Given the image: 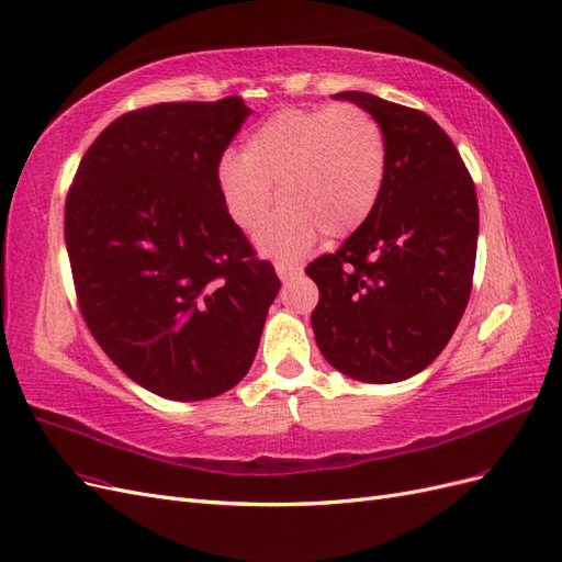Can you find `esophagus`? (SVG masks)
<instances>
[{
    "mask_svg": "<svg viewBox=\"0 0 562 562\" xmlns=\"http://www.w3.org/2000/svg\"><path fill=\"white\" fill-rule=\"evenodd\" d=\"M276 270H278L280 280H282V282H286V280H292L294 276H299V272H301V266H296V263H278V266H276Z\"/></svg>",
    "mask_w": 562,
    "mask_h": 562,
    "instance_id": "34e87169",
    "label": "esophagus"
}]
</instances>
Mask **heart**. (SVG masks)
<instances>
[{
  "instance_id": "1",
  "label": "heart",
  "mask_w": 562,
  "mask_h": 562,
  "mask_svg": "<svg viewBox=\"0 0 562 562\" xmlns=\"http://www.w3.org/2000/svg\"><path fill=\"white\" fill-rule=\"evenodd\" d=\"M389 171L381 124L364 108L317 105L278 110L226 153L218 186L228 214L245 233H259L276 204H284L263 231L261 247L280 259L308 251L323 233L341 239L376 210Z\"/></svg>"
}]
</instances>
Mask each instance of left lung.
Returning <instances> with one entry per match:
<instances>
[{"instance_id": "8db88e82", "label": "left lung", "mask_w": 562, "mask_h": 562, "mask_svg": "<svg viewBox=\"0 0 562 562\" xmlns=\"http://www.w3.org/2000/svg\"><path fill=\"white\" fill-rule=\"evenodd\" d=\"M381 124L389 171L372 216L334 254L308 263L319 299L317 348L336 370L395 383L436 360L467 311L477 249L471 173L426 112L341 91Z\"/></svg>"}]
</instances>
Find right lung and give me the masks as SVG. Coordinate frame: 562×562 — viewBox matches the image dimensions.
I'll use <instances>...</instances> for the list:
<instances>
[{
    "label": "right lung",
    "instance_id": "obj_1",
    "mask_svg": "<svg viewBox=\"0 0 562 562\" xmlns=\"http://www.w3.org/2000/svg\"><path fill=\"white\" fill-rule=\"evenodd\" d=\"M249 112L239 95L124 112L68 190L79 313L105 356L159 397L190 403L243 381L280 292L218 186Z\"/></svg>",
    "mask_w": 562,
    "mask_h": 562
}]
</instances>
